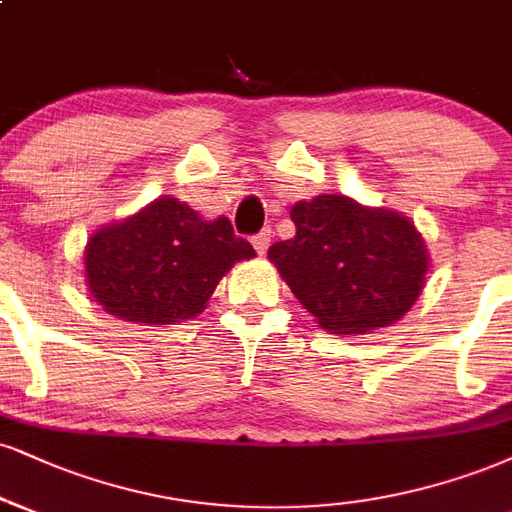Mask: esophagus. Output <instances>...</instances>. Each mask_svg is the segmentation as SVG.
<instances>
[{"label":"esophagus","instance_id":"1","mask_svg":"<svg viewBox=\"0 0 512 512\" xmlns=\"http://www.w3.org/2000/svg\"><path fill=\"white\" fill-rule=\"evenodd\" d=\"M269 243H272V229H262L257 236H252V245H255V250L260 252V255H264L269 248Z\"/></svg>","mask_w":512,"mask_h":512}]
</instances>
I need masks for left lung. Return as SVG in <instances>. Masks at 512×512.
<instances>
[{"label": "left lung", "mask_w": 512, "mask_h": 512, "mask_svg": "<svg viewBox=\"0 0 512 512\" xmlns=\"http://www.w3.org/2000/svg\"><path fill=\"white\" fill-rule=\"evenodd\" d=\"M295 236L269 248L300 305L331 334H367L398 322L424 288L429 252L403 214L346 195L291 209Z\"/></svg>", "instance_id": "left-lung-1"}]
</instances>
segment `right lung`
<instances>
[{
    "label": "right lung",
    "instance_id": "1",
    "mask_svg": "<svg viewBox=\"0 0 512 512\" xmlns=\"http://www.w3.org/2000/svg\"><path fill=\"white\" fill-rule=\"evenodd\" d=\"M255 257L231 221H205L176 197H157L133 217L102 226L85 245V279L109 315L174 324L205 310L221 276Z\"/></svg>",
    "mask_w": 512,
    "mask_h": 512
}]
</instances>
